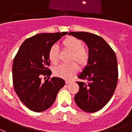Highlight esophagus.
Wrapping results in <instances>:
<instances>
[{
	"mask_svg": "<svg viewBox=\"0 0 132 132\" xmlns=\"http://www.w3.org/2000/svg\"><path fill=\"white\" fill-rule=\"evenodd\" d=\"M71 82H72V81H65V83H66V84H70Z\"/></svg>",
	"mask_w": 132,
	"mask_h": 132,
	"instance_id": "1",
	"label": "esophagus"
}]
</instances>
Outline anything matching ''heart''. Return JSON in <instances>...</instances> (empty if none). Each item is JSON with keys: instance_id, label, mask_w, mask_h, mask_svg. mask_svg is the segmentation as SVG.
Wrapping results in <instances>:
<instances>
[{"instance_id": "heart-1", "label": "heart", "mask_w": 132, "mask_h": 132, "mask_svg": "<svg viewBox=\"0 0 132 132\" xmlns=\"http://www.w3.org/2000/svg\"><path fill=\"white\" fill-rule=\"evenodd\" d=\"M62 45L65 49L72 52L71 61H76L84 67L88 63L89 59L88 51L83 46L81 39L75 37L70 36L62 41ZM48 59L53 64H57L59 61V49L55 44L51 46L48 50ZM79 67L75 62L71 64H62L54 69V74L57 77L65 79H70L78 72Z\"/></svg>"}]
</instances>
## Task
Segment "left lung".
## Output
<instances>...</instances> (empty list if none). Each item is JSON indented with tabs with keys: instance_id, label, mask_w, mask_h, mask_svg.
I'll use <instances>...</instances> for the list:
<instances>
[{
	"instance_id": "8db88e82",
	"label": "left lung",
	"mask_w": 132,
	"mask_h": 132,
	"mask_svg": "<svg viewBox=\"0 0 132 132\" xmlns=\"http://www.w3.org/2000/svg\"><path fill=\"white\" fill-rule=\"evenodd\" d=\"M88 47L89 59L78 77L79 91L74 100L81 110L94 113L102 109L111 100L118 83L116 53L102 37L86 32H70Z\"/></svg>"
}]
</instances>
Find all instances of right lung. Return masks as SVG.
<instances>
[{"instance_id":"obj_1","label":"right lung","mask_w":132,"mask_h":132,"mask_svg":"<svg viewBox=\"0 0 132 132\" xmlns=\"http://www.w3.org/2000/svg\"><path fill=\"white\" fill-rule=\"evenodd\" d=\"M67 32L40 33L26 39L21 45L12 65L13 86L21 102L30 110L42 112L51 107L65 82L53 77L41 81V75L50 76L48 50Z\"/></svg>"}]
</instances>
